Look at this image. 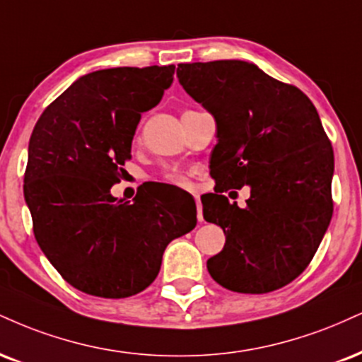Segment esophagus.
<instances>
[{
    "label": "esophagus",
    "mask_w": 362,
    "mask_h": 362,
    "mask_svg": "<svg viewBox=\"0 0 362 362\" xmlns=\"http://www.w3.org/2000/svg\"><path fill=\"white\" fill-rule=\"evenodd\" d=\"M195 204H197V219L202 221L204 219V217H202V204H200L199 195H195Z\"/></svg>",
    "instance_id": "obj_1"
}]
</instances>
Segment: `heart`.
I'll use <instances>...</instances> for the list:
<instances>
[{
  "label": "heart",
  "mask_w": 362,
  "mask_h": 362,
  "mask_svg": "<svg viewBox=\"0 0 362 362\" xmlns=\"http://www.w3.org/2000/svg\"><path fill=\"white\" fill-rule=\"evenodd\" d=\"M167 180L172 182V184H177V185H182L185 184V178L180 175V173H168L167 175Z\"/></svg>",
  "instance_id": "b5f03b06"
}]
</instances>
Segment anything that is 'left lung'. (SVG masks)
Returning a JSON list of instances; mask_svg holds the SVG:
<instances>
[{
    "instance_id": "1",
    "label": "left lung",
    "mask_w": 362,
    "mask_h": 362,
    "mask_svg": "<svg viewBox=\"0 0 362 362\" xmlns=\"http://www.w3.org/2000/svg\"><path fill=\"white\" fill-rule=\"evenodd\" d=\"M185 93L216 119L211 153L216 194L204 219L226 245L207 261L211 276L238 293H268L310 263L332 217L334 151L310 99L245 60L180 64ZM250 187L241 209L220 194ZM233 194V192H230Z\"/></svg>"
}]
</instances>
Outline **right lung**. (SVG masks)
<instances>
[{
  "mask_svg": "<svg viewBox=\"0 0 362 362\" xmlns=\"http://www.w3.org/2000/svg\"><path fill=\"white\" fill-rule=\"evenodd\" d=\"M173 72L175 65H151L86 74L35 124L23 185L35 239L84 293L126 298L143 291L158 275L168 243L197 224L195 207L151 189H139L133 202L111 195L141 112L160 103Z\"/></svg>",
  "mask_w": 362,
  "mask_h": 362,
  "instance_id": "obj_1",
  "label": "right lung"
}]
</instances>
